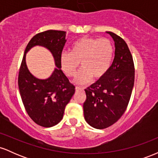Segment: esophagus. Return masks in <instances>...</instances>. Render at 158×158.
<instances>
[{
  "label": "esophagus",
  "mask_w": 158,
  "mask_h": 158,
  "mask_svg": "<svg viewBox=\"0 0 158 158\" xmlns=\"http://www.w3.org/2000/svg\"><path fill=\"white\" fill-rule=\"evenodd\" d=\"M84 90V88H81V87H76V91H82Z\"/></svg>",
  "instance_id": "esophagus-1"
}]
</instances>
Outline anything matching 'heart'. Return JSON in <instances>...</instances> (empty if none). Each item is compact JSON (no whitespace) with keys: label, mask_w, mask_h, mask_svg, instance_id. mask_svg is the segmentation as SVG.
I'll return each instance as SVG.
<instances>
[{"label":"heart","mask_w":158,"mask_h":158,"mask_svg":"<svg viewBox=\"0 0 158 158\" xmlns=\"http://www.w3.org/2000/svg\"><path fill=\"white\" fill-rule=\"evenodd\" d=\"M114 47L108 39L82 37L76 41L70 52L64 51L60 56L61 68L68 77L77 74L79 62L82 68L75 81L77 84H87L91 80L102 79L106 76L111 64Z\"/></svg>","instance_id":"obj_1"}]
</instances>
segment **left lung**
Instances as JSON below:
<instances>
[{"label": "left lung", "instance_id": "left-lung-1", "mask_svg": "<svg viewBox=\"0 0 158 158\" xmlns=\"http://www.w3.org/2000/svg\"><path fill=\"white\" fill-rule=\"evenodd\" d=\"M115 56L104 77L85 90L84 117L90 126L97 129L114 124L126 111L135 83L133 58L126 41L112 32Z\"/></svg>", "mask_w": 158, "mask_h": 158}]
</instances>
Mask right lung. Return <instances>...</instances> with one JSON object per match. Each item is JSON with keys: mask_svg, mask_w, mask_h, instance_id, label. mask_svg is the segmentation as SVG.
<instances>
[{"mask_svg": "<svg viewBox=\"0 0 158 158\" xmlns=\"http://www.w3.org/2000/svg\"><path fill=\"white\" fill-rule=\"evenodd\" d=\"M66 32L47 30L36 34L27 44L19 73V88L21 99L30 117L39 126L49 128L62 119L65 107L75 93V86L61 70L60 56L66 43ZM35 46H44L52 52L56 66L46 80H40L28 71L26 53Z\"/></svg>", "mask_w": 158, "mask_h": 158, "instance_id": "right-lung-1", "label": "right lung"}]
</instances>
